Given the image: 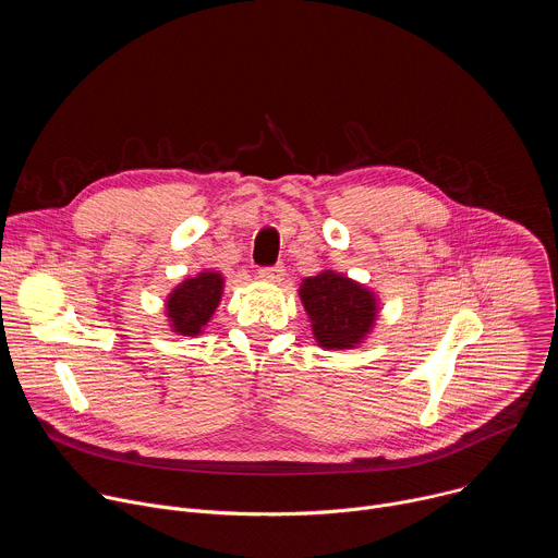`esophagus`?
Masks as SVG:
<instances>
[{"mask_svg":"<svg viewBox=\"0 0 558 558\" xmlns=\"http://www.w3.org/2000/svg\"><path fill=\"white\" fill-rule=\"evenodd\" d=\"M258 278L265 282H274L278 284L284 278V267L282 265H274V267H263L258 269Z\"/></svg>","mask_w":558,"mask_h":558,"instance_id":"34e87169","label":"esophagus"}]
</instances>
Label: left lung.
Returning <instances> with one entry per match:
<instances>
[{
    "label": "left lung",
    "instance_id": "left-lung-1",
    "mask_svg": "<svg viewBox=\"0 0 558 558\" xmlns=\"http://www.w3.org/2000/svg\"><path fill=\"white\" fill-rule=\"evenodd\" d=\"M300 300L311 320L313 338L323 349H355L377 320V298L344 274L323 271L304 278Z\"/></svg>",
    "mask_w": 558,
    "mask_h": 558
}]
</instances>
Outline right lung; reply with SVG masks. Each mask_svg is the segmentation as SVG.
<instances>
[{"instance_id":"right-lung-1","label":"right lung","mask_w":558,"mask_h":558,"mask_svg":"<svg viewBox=\"0 0 558 558\" xmlns=\"http://www.w3.org/2000/svg\"><path fill=\"white\" fill-rule=\"evenodd\" d=\"M225 278L218 271H201L196 278L183 280L166 300L170 327L179 336L196 338L220 302Z\"/></svg>"}]
</instances>
